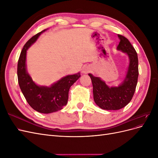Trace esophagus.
<instances>
[{"instance_id":"1","label":"esophagus","mask_w":158,"mask_h":158,"mask_svg":"<svg viewBox=\"0 0 158 158\" xmlns=\"http://www.w3.org/2000/svg\"><path fill=\"white\" fill-rule=\"evenodd\" d=\"M89 69H88V68H84L82 70V73L84 74H87L89 73Z\"/></svg>"}]
</instances>
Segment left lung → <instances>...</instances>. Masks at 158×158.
Instances as JSON below:
<instances>
[{
    "label": "left lung",
    "instance_id": "left-lung-1",
    "mask_svg": "<svg viewBox=\"0 0 158 158\" xmlns=\"http://www.w3.org/2000/svg\"><path fill=\"white\" fill-rule=\"evenodd\" d=\"M120 42L117 49L126 52L130 63L126 77L118 87L109 88L99 77L88 74L93 85L95 103L102 109L118 110L131 101L135 92L138 77V59L136 51L127 38L118 35Z\"/></svg>",
    "mask_w": 158,
    "mask_h": 158
}]
</instances>
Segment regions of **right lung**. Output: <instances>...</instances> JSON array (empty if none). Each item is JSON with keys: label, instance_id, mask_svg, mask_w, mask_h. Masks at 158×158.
Masks as SVG:
<instances>
[{"label": "right lung", "instance_id": "add662e5", "mask_svg": "<svg viewBox=\"0 0 158 158\" xmlns=\"http://www.w3.org/2000/svg\"><path fill=\"white\" fill-rule=\"evenodd\" d=\"M45 31L33 36L23 46L18 62L17 74L19 85L28 104L35 111L47 114L58 111L67 104L69 89L80 74L66 76L50 87L40 86L33 82L26 70V52Z\"/></svg>", "mask_w": 158, "mask_h": 158}]
</instances>
